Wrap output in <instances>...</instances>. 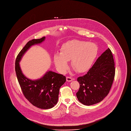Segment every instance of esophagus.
Wrapping results in <instances>:
<instances>
[{"instance_id": "esophagus-1", "label": "esophagus", "mask_w": 131, "mask_h": 131, "mask_svg": "<svg viewBox=\"0 0 131 131\" xmlns=\"http://www.w3.org/2000/svg\"><path fill=\"white\" fill-rule=\"evenodd\" d=\"M67 81L68 82H71L73 80V78H71V77H67Z\"/></svg>"}]
</instances>
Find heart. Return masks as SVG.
<instances>
[{
    "label": "heart",
    "instance_id": "1",
    "mask_svg": "<svg viewBox=\"0 0 131 131\" xmlns=\"http://www.w3.org/2000/svg\"><path fill=\"white\" fill-rule=\"evenodd\" d=\"M98 54V47L92 42L74 40L64 43L60 52L53 57L56 67L61 73L68 68V61L77 72H85L91 67Z\"/></svg>",
    "mask_w": 131,
    "mask_h": 131
}]
</instances>
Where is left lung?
I'll list each match as a JSON object with an SVG mask.
<instances>
[{
  "label": "left lung",
  "mask_w": 131,
  "mask_h": 131,
  "mask_svg": "<svg viewBox=\"0 0 131 131\" xmlns=\"http://www.w3.org/2000/svg\"><path fill=\"white\" fill-rule=\"evenodd\" d=\"M114 66L111 50L108 48L86 74L78 78L80 88L76 95L79 102L91 105L99 103L107 96L114 81Z\"/></svg>",
  "instance_id": "obj_1"
}]
</instances>
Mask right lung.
I'll return each instance as SVG.
<instances>
[{"label":"right lung","instance_id":"1","mask_svg":"<svg viewBox=\"0 0 131 131\" xmlns=\"http://www.w3.org/2000/svg\"><path fill=\"white\" fill-rule=\"evenodd\" d=\"M45 37L32 39L23 48L17 56L15 71L18 82L25 97L33 105L42 109L51 108L57 103L59 89L66 81V78L52 71H48L41 79L31 80L22 73L19 62L27 50L31 46L44 41Z\"/></svg>","mask_w":131,"mask_h":131}]
</instances>
